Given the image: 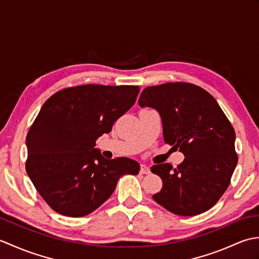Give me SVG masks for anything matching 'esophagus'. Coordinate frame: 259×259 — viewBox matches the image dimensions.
Segmentation results:
<instances>
[{"label": "esophagus", "instance_id": "obj_1", "mask_svg": "<svg viewBox=\"0 0 259 259\" xmlns=\"http://www.w3.org/2000/svg\"><path fill=\"white\" fill-rule=\"evenodd\" d=\"M140 174H142V175L150 174V168L146 166V164H141V166H140Z\"/></svg>", "mask_w": 259, "mask_h": 259}]
</instances>
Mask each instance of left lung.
<instances>
[{"instance_id":"obj_1","label":"left lung","mask_w":259,"mask_h":259,"mask_svg":"<svg viewBox=\"0 0 259 259\" xmlns=\"http://www.w3.org/2000/svg\"><path fill=\"white\" fill-rule=\"evenodd\" d=\"M138 103L157 110L164 142L186 157L177 168L151 167L162 180L153 200L179 216L207 211L228 188L238 161L235 130L226 114L210 93L188 82L148 87Z\"/></svg>"}]
</instances>
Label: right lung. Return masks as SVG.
Instances as JSON below:
<instances>
[{"mask_svg":"<svg viewBox=\"0 0 259 259\" xmlns=\"http://www.w3.org/2000/svg\"><path fill=\"white\" fill-rule=\"evenodd\" d=\"M138 85L85 84L65 88L43 104L26 135L25 169L54 211L82 217L112 195L121 176L137 175L133 159H108L96 140L134 106Z\"/></svg>","mask_w":259,"mask_h":259,"instance_id":"1","label":"right lung"}]
</instances>
